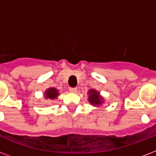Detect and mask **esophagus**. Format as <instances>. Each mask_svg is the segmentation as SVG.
<instances>
[{
    "mask_svg": "<svg viewBox=\"0 0 156 156\" xmlns=\"http://www.w3.org/2000/svg\"><path fill=\"white\" fill-rule=\"evenodd\" d=\"M77 90H78V89H77L76 87L69 88V91H70V92H72V93H76V92H77Z\"/></svg>",
    "mask_w": 156,
    "mask_h": 156,
    "instance_id": "esophagus-1",
    "label": "esophagus"
}]
</instances>
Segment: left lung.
<instances>
[{"mask_svg": "<svg viewBox=\"0 0 156 156\" xmlns=\"http://www.w3.org/2000/svg\"><path fill=\"white\" fill-rule=\"evenodd\" d=\"M88 101L92 106H100L104 103V98L95 89H90L87 92Z\"/></svg>", "mask_w": 156, "mask_h": 156, "instance_id": "left-lung-1", "label": "left lung"}]
</instances>
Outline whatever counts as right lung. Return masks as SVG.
<instances>
[{"label": "right lung", "mask_w": 156, "mask_h": 156, "mask_svg": "<svg viewBox=\"0 0 156 156\" xmlns=\"http://www.w3.org/2000/svg\"><path fill=\"white\" fill-rule=\"evenodd\" d=\"M60 95L59 94V90H57L55 87H49L44 91V99L45 100H55L57 98V96Z\"/></svg>", "instance_id": "obj_1"}]
</instances>
